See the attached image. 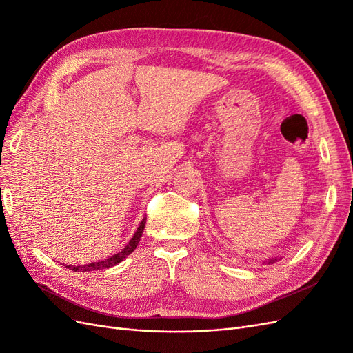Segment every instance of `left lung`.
<instances>
[{
	"instance_id": "obj_1",
	"label": "left lung",
	"mask_w": 353,
	"mask_h": 353,
	"mask_svg": "<svg viewBox=\"0 0 353 353\" xmlns=\"http://www.w3.org/2000/svg\"><path fill=\"white\" fill-rule=\"evenodd\" d=\"M276 261V258H272V259H268V263H274Z\"/></svg>"
}]
</instances>
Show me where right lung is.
Instances as JSON below:
<instances>
[{"label": "right lung", "instance_id": "add662e5", "mask_svg": "<svg viewBox=\"0 0 353 353\" xmlns=\"http://www.w3.org/2000/svg\"><path fill=\"white\" fill-rule=\"evenodd\" d=\"M144 227H145V218H143L140 227L137 228L135 234L132 236V239L130 240V243H128L125 248L119 252V253H114L113 256H110V258L104 259V261H99V262H92V263H87V265H79V266H68L69 270L72 271H78V272H83V271H99V270H105V268H112V266L121 263L128 254H131L135 248L138 245V243H140V239L143 236V231H144Z\"/></svg>", "mask_w": 353, "mask_h": 353}]
</instances>
